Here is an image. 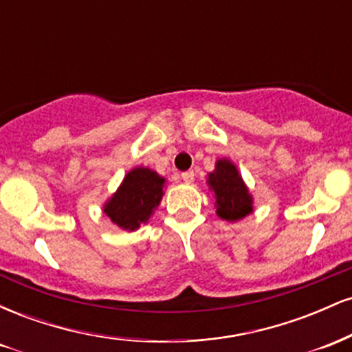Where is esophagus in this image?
Returning <instances> with one entry per match:
<instances>
[{"mask_svg":"<svg viewBox=\"0 0 352 352\" xmlns=\"http://www.w3.org/2000/svg\"><path fill=\"white\" fill-rule=\"evenodd\" d=\"M193 179H195V173H193V170L182 172V180H184L185 184H192Z\"/></svg>","mask_w":352,"mask_h":352,"instance_id":"esophagus-1","label":"esophagus"}]
</instances>
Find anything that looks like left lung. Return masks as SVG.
Wrapping results in <instances>:
<instances>
[{
  "label": "left lung",
  "mask_w": 352,
  "mask_h": 352,
  "mask_svg": "<svg viewBox=\"0 0 352 352\" xmlns=\"http://www.w3.org/2000/svg\"><path fill=\"white\" fill-rule=\"evenodd\" d=\"M208 185L215 192L217 215L220 218L238 221L253 212L252 195L230 160H218L215 170L208 173Z\"/></svg>",
  "instance_id": "left-lung-1"
}]
</instances>
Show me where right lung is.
Masks as SVG:
<instances>
[{
  "mask_svg": "<svg viewBox=\"0 0 352 352\" xmlns=\"http://www.w3.org/2000/svg\"><path fill=\"white\" fill-rule=\"evenodd\" d=\"M165 179L157 172L137 167L125 175L119 190L104 205V213L122 230L140 228L159 207L164 195Z\"/></svg>",
  "mask_w": 352,
  "mask_h": 352,
  "instance_id": "add662e5",
  "label": "right lung"
}]
</instances>
